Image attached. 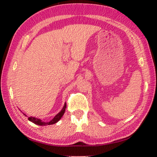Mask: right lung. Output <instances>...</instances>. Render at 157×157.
Here are the masks:
<instances>
[{
  "instance_id": "add662e5",
  "label": "right lung",
  "mask_w": 157,
  "mask_h": 157,
  "mask_svg": "<svg viewBox=\"0 0 157 157\" xmlns=\"http://www.w3.org/2000/svg\"><path fill=\"white\" fill-rule=\"evenodd\" d=\"M66 106H67V105H66V103H65L62 109H61V110L58 114H57V115L53 118H52V120H51L50 122H43L41 119H40V118H35L34 117H28V120H29L31 122H33L34 124L39 125V126H46V125L54 124H55V123L58 122L61 119V118L63 117V114L65 113V111ZM23 115H24L25 116H27L25 114H24V113H23Z\"/></svg>"
}]
</instances>
